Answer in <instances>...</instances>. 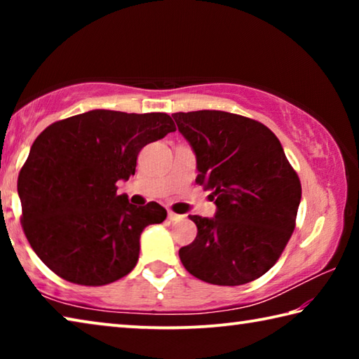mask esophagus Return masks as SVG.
I'll use <instances>...</instances> for the list:
<instances>
[{
	"label": "esophagus",
	"instance_id": "obj_1",
	"mask_svg": "<svg viewBox=\"0 0 359 359\" xmlns=\"http://www.w3.org/2000/svg\"><path fill=\"white\" fill-rule=\"evenodd\" d=\"M168 218L171 222H180V220H184V215H180V214H175V212H172V210H169L168 212Z\"/></svg>",
	"mask_w": 359,
	"mask_h": 359
}]
</instances>
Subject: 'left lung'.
<instances>
[{
  "label": "left lung",
  "mask_w": 359,
  "mask_h": 359,
  "mask_svg": "<svg viewBox=\"0 0 359 359\" xmlns=\"http://www.w3.org/2000/svg\"><path fill=\"white\" fill-rule=\"evenodd\" d=\"M196 155V184L214 218L190 215L198 234L179 257L199 280L236 287L266 274L296 226L301 182L282 144L257 120L223 111L172 114Z\"/></svg>",
  "instance_id": "left-lung-1"
}]
</instances>
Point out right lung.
Returning a JSON list of instances; mask_svg holds the SVG:
<instances>
[{"label": "right lung", "mask_w": 359, "mask_h": 359, "mask_svg": "<svg viewBox=\"0 0 359 359\" xmlns=\"http://www.w3.org/2000/svg\"><path fill=\"white\" fill-rule=\"evenodd\" d=\"M175 131L168 114L96 109L55 121L36 137L17 191L29 245L65 280L101 287L139 258L145 226L165 220L156 203L137 208L117 182L135 175L144 145Z\"/></svg>", "instance_id": "add662e5"}]
</instances>
